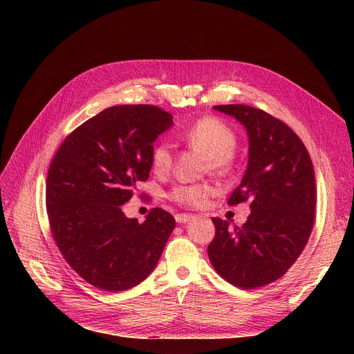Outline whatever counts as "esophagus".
<instances>
[{"instance_id": "esophagus-1", "label": "esophagus", "mask_w": 354, "mask_h": 354, "mask_svg": "<svg viewBox=\"0 0 354 354\" xmlns=\"http://www.w3.org/2000/svg\"><path fill=\"white\" fill-rule=\"evenodd\" d=\"M192 218H194V215H191V214H176L175 215V219H176V222H179V224H187V222H189Z\"/></svg>"}]
</instances>
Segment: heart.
<instances>
[{
  "label": "heart",
  "mask_w": 354,
  "mask_h": 354,
  "mask_svg": "<svg viewBox=\"0 0 354 354\" xmlns=\"http://www.w3.org/2000/svg\"><path fill=\"white\" fill-rule=\"evenodd\" d=\"M180 139L191 147L207 155V167L218 175H231L235 171L236 158L234 149L236 146V136L234 130L222 120L205 116L195 120L180 132ZM171 146L166 142H159L153 146L151 153V163L158 175H163L172 167ZM216 189L208 182L182 183L169 192V198L189 208H201L207 201L215 195Z\"/></svg>",
  "instance_id": "1"
}]
</instances>
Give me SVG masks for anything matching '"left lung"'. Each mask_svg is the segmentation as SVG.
Listing matches in <instances>:
<instances>
[{
  "mask_svg": "<svg viewBox=\"0 0 354 354\" xmlns=\"http://www.w3.org/2000/svg\"><path fill=\"white\" fill-rule=\"evenodd\" d=\"M248 133V166L228 205L250 201L243 227L212 218L215 236L208 257L230 284L251 290L283 277L307 245L315 211V179L301 139L284 122L261 109L219 104Z\"/></svg>",
  "mask_w": 354,
  "mask_h": 354,
  "instance_id": "obj_1",
  "label": "left lung"
}]
</instances>
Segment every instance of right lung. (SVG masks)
<instances>
[{
    "label": "right lung",
    "instance_id": "right-lung-1",
    "mask_svg": "<svg viewBox=\"0 0 354 354\" xmlns=\"http://www.w3.org/2000/svg\"><path fill=\"white\" fill-rule=\"evenodd\" d=\"M172 123L152 104L109 107L73 130L53 158L46 183L51 234L68 266L96 288L140 284L175 228L162 208L142 224L122 211L136 182L147 180L153 142Z\"/></svg>",
    "mask_w": 354,
    "mask_h": 354
}]
</instances>
